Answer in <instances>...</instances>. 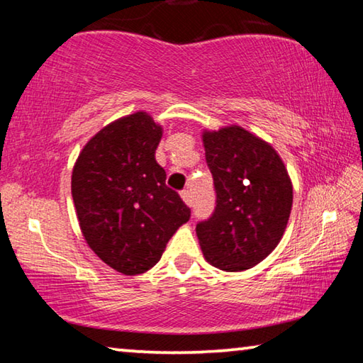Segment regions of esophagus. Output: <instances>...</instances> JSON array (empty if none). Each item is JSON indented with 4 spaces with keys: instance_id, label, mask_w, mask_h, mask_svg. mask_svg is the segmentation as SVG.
I'll return each mask as SVG.
<instances>
[{
    "instance_id": "obj_1",
    "label": "esophagus",
    "mask_w": 363,
    "mask_h": 363,
    "mask_svg": "<svg viewBox=\"0 0 363 363\" xmlns=\"http://www.w3.org/2000/svg\"><path fill=\"white\" fill-rule=\"evenodd\" d=\"M181 199L184 200V203H186L187 206H192L194 200H192V194H190L189 190H182V192H181Z\"/></svg>"
}]
</instances>
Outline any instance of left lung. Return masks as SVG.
<instances>
[{"label": "left lung", "instance_id": "1", "mask_svg": "<svg viewBox=\"0 0 363 363\" xmlns=\"http://www.w3.org/2000/svg\"><path fill=\"white\" fill-rule=\"evenodd\" d=\"M203 145L216 208L196 224L201 251L225 272L251 269L284 237L293 205L290 176L274 147L242 126L205 131Z\"/></svg>", "mask_w": 363, "mask_h": 363}]
</instances>
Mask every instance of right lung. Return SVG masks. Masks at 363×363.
<instances>
[{
  "label": "right lung",
  "instance_id": "obj_1",
  "mask_svg": "<svg viewBox=\"0 0 363 363\" xmlns=\"http://www.w3.org/2000/svg\"><path fill=\"white\" fill-rule=\"evenodd\" d=\"M162 136L149 113L123 116L89 139L73 167L72 196L84 240L125 275L155 266L190 218L155 160Z\"/></svg>",
  "mask_w": 363,
  "mask_h": 363
}]
</instances>
